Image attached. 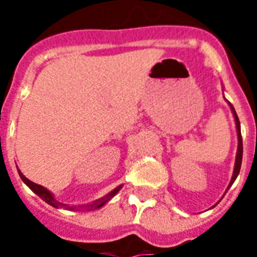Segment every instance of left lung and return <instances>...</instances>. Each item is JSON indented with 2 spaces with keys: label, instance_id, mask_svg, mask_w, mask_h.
<instances>
[{
  "label": "left lung",
  "instance_id": "obj_1",
  "mask_svg": "<svg viewBox=\"0 0 257 257\" xmlns=\"http://www.w3.org/2000/svg\"><path fill=\"white\" fill-rule=\"evenodd\" d=\"M232 110V114H234V118H235V125H237V134H238V151H237V158H235V168H234V173H232L231 182H230V186L234 183V180L237 179L238 173H239V169H241V162H242V136H241V128H239V119H238V115L234 107L230 104ZM228 186V187H230Z\"/></svg>",
  "mask_w": 257,
  "mask_h": 257
}]
</instances>
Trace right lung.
<instances>
[{"label":"right lung","mask_w":257,"mask_h":257,"mask_svg":"<svg viewBox=\"0 0 257 257\" xmlns=\"http://www.w3.org/2000/svg\"><path fill=\"white\" fill-rule=\"evenodd\" d=\"M19 176H20V179H22V180H23V182H25V183L27 184V186H29V187H30V189L33 190V191H34V193H36L37 195H38V197H40V198L44 199V201H45L47 204L52 205V206H55V208H60V206L68 208V206H66V205L58 202L56 199L53 198L52 194L49 193V191H48L47 189H44V187H42V186H40V184L33 183L31 180H29V179L26 178L25 175L20 172V171H19ZM119 190H121V186H119V187H117V189L112 190V191L110 194H107L106 197H103V198L97 199V201H95L93 204L86 205V206H84V208H86V209H89V210L90 209H97V208H100V206H103V205L106 204L108 199L112 198V197H114V195H115V194H117L118 191H119ZM71 209H74V208H71Z\"/></svg>","instance_id":"1"}]
</instances>
